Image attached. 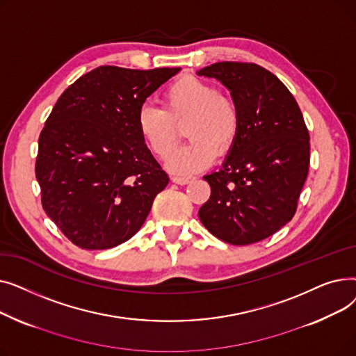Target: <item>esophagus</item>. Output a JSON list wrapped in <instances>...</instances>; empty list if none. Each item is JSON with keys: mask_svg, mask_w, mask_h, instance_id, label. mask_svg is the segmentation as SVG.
<instances>
[{"mask_svg": "<svg viewBox=\"0 0 356 356\" xmlns=\"http://www.w3.org/2000/svg\"><path fill=\"white\" fill-rule=\"evenodd\" d=\"M193 180H195V177H192V176H173L172 177V181L176 184H188Z\"/></svg>", "mask_w": 356, "mask_h": 356, "instance_id": "1", "label": "esophagus"}]
</instances>
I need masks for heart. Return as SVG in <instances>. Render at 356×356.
Returning a JSON list of instances; mask_svg holds the SVG:
<instances>
[{
    "mask_svg": "<svg viewBox=\"0 0 356 356\" xmlns=\"http://www.w3.org/2000/svg\"><path fill=\"white\" fill-rule=\"evenodd\" d=\"M191 141L167 159L175 175L189 176L208 168L216 154L227 156L241 131V111L234 98L220 95L216 86L196 76H181L163 92V108L143 105L137 128L152 152L165 159L172 153L179 125Z\"/></svg>",
    "mask_w": 356,
    "mask_h": 356,
    "instance_id": "obj_1",
    "label": "heart"
}]
</instances>
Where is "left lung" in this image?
Masks as SVG:
<instances>
[{
  "instance_id": "1",
  "label": "left lung",
  "mask_w": 356,
  "mask_h": 356,
  "mask_svg": "<svg viewBox=\"0 0 356 356\" xmlns=\"http://www.w3.org/2000/svg\"><path fill=\"white\" fill-rule=\"evenodd\" d=\"M197 74L220 81L241 111L234 148L219 172L203 177L211 197L199 219L228 244L250 245L294 216L309 173V129L291 92L263 66L219 62Z\"/></svg>"
}]
</instances>
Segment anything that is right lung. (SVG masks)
Masks as SVG:
<instances>
[{
    "label": "right lung",
    "mask_w": 356,
    "mask_h": 356,
    "mask_svg": "<svg viewBox=\"0 0 356 356\" xmlns=\"http://www.w3.org/2000/svg\"><path fill=\"white\" fill-rule=\"evenodd\" d=\"M180 70L99 66L56 102L39 137L35 179L47 216L83 250L136 235L168 176L147 148L137 112Z\"/></svg>",
    "instance_id": "add662e5"
}]
</instances>
